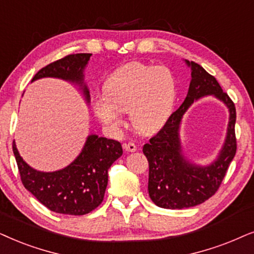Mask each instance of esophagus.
I'll use <instances>...</instances> for the list:
<instances>
[{
	"label": "esophagus",
	"instance_id": "obj_1",
	"mask_svg": "<svg viewBox=\"0 0 254 254\" xmlns=\"http://www.w3.org/2000/svg\"><path fill=\"white\" fill-rule=\"evenodd\" d=\"M124 150L127 152H136L137 151V145L134 143H127L123 145Z\"/></svg>",
	"mask_w": 254,
	"mask_h": 254
}]
</instances>
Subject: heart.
I'll use <instances>...</instances> for the list:
<instances>
[{
    "label": "heart",
    "mask_w": 254,
    "mask_h": 254,
    "mask_svg": "<svg viewBox=\"0 0 254 254\" xmlns=\"http://www.w3.org/2000/svg\"><path fill=\"white\" fill-rule=\"evenodd\" d=\"M177 80L170 68L130 63L115 70L106 83V93L93 99L94 113L114 130L123 125V113L145 133L164 127L173 113Z\"/></svg>",
    "instance_id": "b5f03b06"
}]
</instances>
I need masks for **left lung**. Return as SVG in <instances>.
<instances>
[{
	"label": "left lung",
	"mask_w": 254,
	"mask_h": 254,
	"mask_svg": "<svg viewBox=\"0 0 254 254\" xmlns=\"http://www.w3.org/2000/svg\"><path fill=\"white\" fill-rule=\"evenodd\" d=\"M191 80L184 103L168 118L164 127L143 147L148 161V195L158 207L184 209L203 203L217 191L237 150L235 134L236 108L217 80L203 67L186 60ZM211 95L229 109L225 144L218 158L207 167L191 163L182 152L180 125L182 117L195 100Z\"/></svg>",
	"instance_id": "8db88e82"
}]
</instances>
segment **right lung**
Wrapping results in <instances>:
<instances>
[{
    "label": "right lung",
    "instance_id": "add662e5",
    "mask_svg": "<svg viewBox=\"0 0 254 254\" xmlns=\"http://www.w3.org/2000/svg\"><path fill=\"white\" fill-rule=\"evenodd\" d=\"M90 53L69 54L39 70L31 82L42 77H57L80 87L87 103L90 95L83 70ZM12 151L24 187L51 211L86 215L102 203L108 185V170L123 154L120 141L89 134L80 154L68 166L56 172L37 171L19 155L15 141Z\"/></svg>",
    "mask_w": 254,
    "mask_h": 254
}]
</instances>
